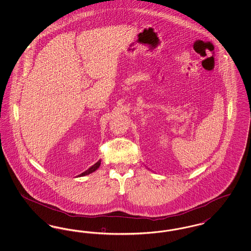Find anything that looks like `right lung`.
Returning a JSON list of instances; mask_svg holds the SVG:
<instances>
[{"instance_id": "add662e5", "label": "right lung", "mask_w": 251, "mask_h": 251, "mask_svg": "<svg viewBox=\"0 0 251 251\" xmlns=\"http://www.w3.org/2000/svg\"><path fill=\"white\" fill-rule=\"evenodd\" d=\"M100 160H99V161L96 163L95 165H93L92 167H89L86 171H84V172H83L82 174H80V175H79V177H83V176L88 175V174H90V173L94 172V171H96V170L100 167Z\"/></svg>"}]
</instances>
